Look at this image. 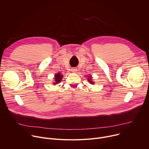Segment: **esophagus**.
<instances>
[{"label": "esophagus", "instance_id": "obj_1", "mask_svg": "<svg viewBox=\"0 0 149 149\" xmlns=\"http://www.w3.org/2000/svg\"><path fill=\"white\" fill-rule=\"evenodd\" d=\"M71 71L72 72H76L77 71V69H76V68H72L71 69Z\"/></svg>", "mask_w": 149, "mask_h": 149}]
</instances>
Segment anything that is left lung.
I'll use <instances>...</instances> for the list:
<instances>
[{
    "mask_svg": "<svg viewBox=\"0 0 149 149\" xmlns=\"http://www.w3.org/2000/svg\"><path fill=\"white\" fill-rule=\"evenodd\" d=\"M87 80H88V81L89 82L90 84H93V85L94 84V81H93V80L92 79L93 77H92L91 75H88V76H87Z\"/></svg>",
    "mask_w": 149,
    "mask_h": 149,
    "instance_id": "8db88e82",
    "label": "left lung"
}]
</instances>
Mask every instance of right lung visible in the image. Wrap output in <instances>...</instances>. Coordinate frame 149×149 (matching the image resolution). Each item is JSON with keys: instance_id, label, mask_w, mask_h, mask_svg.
Listing matches in <instances>:
<instances>
[{"instance_id": "right-lung-1", "label": "right lung", "mask_w": 149, "mask_h": 149, "mask_svg": "<svg viewBox=\"0 0 149 149\" xmlns=\"http://www.w3.org/2000/svg\"><path fill=\"white\" fill-rule=\"evenodd\" d=\"M62 78H63V75H62V74H61L59 72L56 73L55 76H54V82H53L54 85H56L58 84H59L62 79Z\"/></svg>"}]
</instances>
